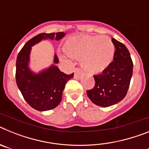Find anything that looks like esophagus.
<instances>
[{"mask_svg":"<svg viewBox=\"0 0 149 149\" xmlns=\"http://www.w3.org/2000/svg\"><path fill=\"white\" fill-rule=\"evenodd\" d=\"M74 78L75 79H80L83 74L82 72H81V70L80 68H75L74 71Z\"/></svg>","mask_w":149,"mask_h":149,"instance_id":"esophagus-1","label":"esophagus"}]
</instances>
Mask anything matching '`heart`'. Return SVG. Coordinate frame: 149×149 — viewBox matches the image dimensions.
<instances>
[{
  "label": "heart",
  "instance_id": "obj_1",
  "mask_svg": "<svg viewBox=\"0 0 149 149\" xmlns=\"http://www.w3.org/2000/svg\"><path fill=\"white\" fill-rule=\"evenodd\" d=\"M64 51L71 57L80 59L81 66L85 72L97 74L111 64L115 46L108 36H79L67 39Z\"/></svg>",
  "mask_w": 149,
  "mask_h": 149
}]
</instances>
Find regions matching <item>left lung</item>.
Instances as JSON below:
<instances>
[{
  "mask_svg": "<svg viewBox=\"0 0 149 149\" xmlns=\"http://www.w3.org/2000/svg\"><path fill=\"white\" fill-rule=\"evenodd\" d=\"M113 62L100 74L94 75L95 84L86 94L93 104L107 107L122 101L127 94L133 74V62L126 46L113 38Z\"/></svg>",
  "mask_w": 149,
  "mask_h": 149,
  "instance_id": "8db88e82",
  "label": "left lung"
}]
</instances>
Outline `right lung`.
Instances as JSON below:
<instances>
[{
	"mask_svg": "<svg viewBox=\"0 0 149 149\" xmlns=\"http://www.w3.org/2000/svg\"><path fill=\"white\" fill-rule=\"evenodd\" d=\"M66 33H40L27 42L18 54L16 60V84L24 98L28 104L39 111L55 108L62 100L65 84L73 78L74 73L66 74L60 70L56 64L59 60L54 54V63L39 72L30 67V52L32 47L42 40L59 41Z\"/></svg>",
	"mask_w": 149,
	"mask_h": 149,
	"instance_id": "right-lung-1",
	"label": "right lung"
}]
</instances>
